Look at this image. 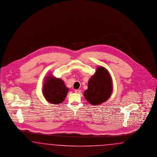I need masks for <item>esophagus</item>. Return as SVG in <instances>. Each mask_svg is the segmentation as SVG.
I'll list each match as a JSON object with an SVG mask.
<instances>
[{
    "mask_svg": "<svg viewBox=\"0 0 157 157\" xmlns=\"http://www.w3.org/2000/svg\"><path fill=\"white\" fill-rule=\"evenodd\" d=\"M75 93H77V94H80L81 93V90H75Z\"/></svg>",
    "mask_w": 157,
    "mask_h": 157,
    "instance_id": "obj_1",
    "label": "esophagus"
}]
</instances>
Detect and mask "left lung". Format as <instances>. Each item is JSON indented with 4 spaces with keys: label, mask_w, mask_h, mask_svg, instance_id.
Masks as SVG:
<instances>
[{
    "label": "left lung",
    "mask_w": 157,
    "mask_h": 157,
    "mask_svg": "<svg viewBox=\"0 0 157 157\" xmlns=\"http://www.w3.org/2000/svg\"><path fill=\"white\" fill-rule=\"evenodd\" d=\"M113 83L111 75L106 68L100 66L96 73L89 80L88 89L84 96L92 105H98L106 101L111 94Z\"/></svg>",
    "instance_id": "8db88e82"
}]
</instances>
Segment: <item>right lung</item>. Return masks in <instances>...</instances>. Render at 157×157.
<instances>
[{"label":"right lung","mask_w":157,"mask_h":157,"mask_svg":"<svg viewBox=\"0 0 157 157\" xmlns=\"http://www.w3.org/2000/svg\"><path fill=\"white\" fill-rule=\"evenodd\" d=\"M68 90L63 80L50 75L44 80L43 93L48 102L59 104L64 100Z\"/></svg>","instance_id":"add662e5"}]
</instances>
